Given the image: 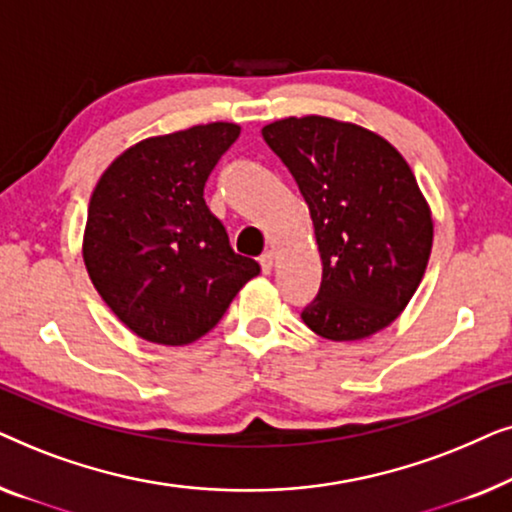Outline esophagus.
Wrapping results in <instances>:
<instances>
[{
  "mask_svg": "<svg viewBox=\"0 0 512 512\" xmlns=\"http://www.w3.org/2000/svg\"><path fill=\"white\" fill-rule=\"evenodd\" d=\"M258 263H261V270L265 275H270L272 268H275V254H272V251H265V254L258 258Z\"/></svg>",
  "mask_w": 512,
  "mask_h": 512,
  "instance_id": "obj_1",
  "label": "esophagus"
}]
</instances>
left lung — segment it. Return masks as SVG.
<instances>
[{
    "instance_id": "1",
    "label": "left lung",
    "mask_w": 512,
    "mask_h": 512,
    "mask_svg": "<svg viewBox=\"0 0 512 512\" xmlns=\"http://www.w3.org/2000/svg\"><path fill=\"white\" fill-rule=\"evenodd\" d=\"M261 132L310 207L324 265L307 328L333 342L380 333L415 296L433 247L408 160L377 132L328 116L279 118Z\"/></svg>"
}]
</instances>
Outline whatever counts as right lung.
Returning a JSON list of instances; mask_svg holds the SVG:
<instances>
[{
    "mask_svg": "<svg viewBox=\"0 0 512 512\" xmlns=\"http://www.w3.org/2000/svg\"><path fill=\"white\" fill-rule=\"evenodd\" d=\"M240 130L216 121L139 139L97 179L83 263L109 310L137 338L191 345L261 272L254 258L230 249L226 228L202 198L209 172Z\"/></svg>",
    "mask_w": 512,
    "mask_h": 512,
    "instance_id": "right-lung-1",
    "label": "right lung"
}]
</instances>
